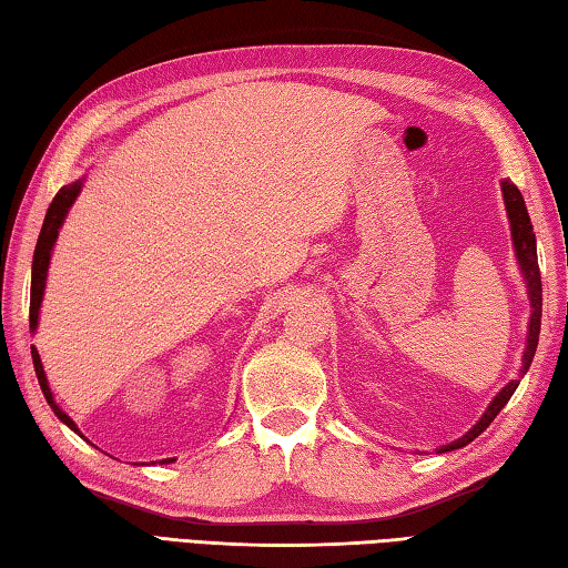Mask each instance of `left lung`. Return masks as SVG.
Returning a JSON list of instances; mask_svg holds the SVG:
<instances>
[{
  "instance_id": "left-lung-1",
  "label": "left lung",
  "mask_w": 568,
  "mask_h": 568,
  "mask_svg": "<svg viewBox=\"0 0 568 568\" xmlns=\"http://www.w3.org/2000/svg\"><path fill=\"white\" fill-rule=\"evenodd\" d=\"M500 192L505 200V212H508V222H510V236H513V248H515V258H517V268L523 273V281L527 285V300H529V322H527V336H525V348H523V366L517 378L510 381L508 385H503L498 395L488 403L486 413L478 417V422L470 427L464 437H458L449 444H444L439 454L462 449V446L474 442L480 432H484L493 419L498 417L500 409L508 405L513 393L520 385V378L529 371V364H532L537 344H539V327H541V275H539V263H537V239L532 232V222H529V214L525 207L523 192L517 190L510 180H500Z\"/></svg>"
}]
</instances>
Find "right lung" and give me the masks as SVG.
Returning a JSON list of instances; mask_svg holds the SVG:
<instances>
[{"label": "right lung", "instance_id": "add662e5", "mask_svg": "<svg viewBox=\"0 0 568 568\" xmlns=\"http://www.w3.org/2000/svg\"><path fill=\"white\" fill-rule=\"evenodd\" d=\"M84 185V178L75 180V183L70 185H63L58 190V195L53 197L51 207H48L45 212V220H43V226H41V234H39V241H36V251H33V263H31V307H29V324H31V332L39 329V312H41V303H43V293H45V277H48V265H51V256H53V248H55V241H58V234L60 229H63V222L65 216L70 212L72 204H75L80 190ZM31 358H33V368H36V378H39V385L43 390V397L45 403L51 405V409L55 413V417L63 422L65 427H70L75 434L82 432L78 429L75 422L70 419V415H65L63 409L58 407L55 397L51 393V385H48V378H45V371H43V364H41V356L39 352H36V346H31ZM84 439V437H82ZM175 458H165L163 464H173Z\"/></svg>", "mask_w": 568, "mask_h": 568}]
</instances>
